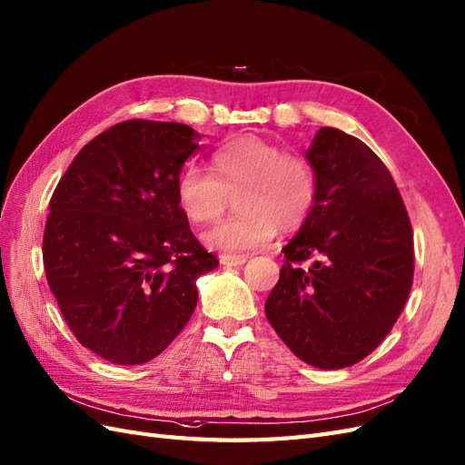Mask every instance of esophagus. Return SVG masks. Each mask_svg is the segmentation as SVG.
<instances>
[{
  "label": "esophagus",
  "instance_id": "obj_1",
  "mask_svg": "<svg viewBox=\"0 0 465 465\" xmlns=\"http://www.w3.org/2000/svg\"><path fill=\"white\" fill-rule=\"evenodd\" d=\"M247 261V257H232V255H222L220 257V262L223 264V267H242V264Z\"/></svg>",
  "mask_w": 465,
  "mask_h": 465
}]
</instances>
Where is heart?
Returning <instances> with one entry per match:
<instances>
[{"label":"heart","mask_w":465,"mask_h":465,"mask_svg":"<svg viewBox=\"0 0 465 465\" xmlns=\"http://www.w3.org/2000/svg\"><path fill=\"white\" fill-rule=\"evenodd\" d=\"M212 173L189 163L177 177L183 214L194 223L216 220L228 194L242 212L204 233L208 249L242 257L267 247L276 228L294 232L306 222L317 198V173L302 155L257 136H242L212 153Z\"/></svg>","instance_id":"1"}]
</instances>
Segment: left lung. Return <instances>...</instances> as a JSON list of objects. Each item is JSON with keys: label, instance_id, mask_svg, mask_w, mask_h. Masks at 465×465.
I'll list each match as a JSON object with an SVG mask.
<instances>
[{"label": "left lung", "instance_id": "1", "mask_svg": "<svg viewBox=\"0 0 465 465\" xmlns=\"http://www.w3.org/2000/svg\"><path fill=\"white\" fill-rule=\"evenodd\" d=\"M306 159L317 198L284 245L281 278L264 303L269 323L300 361L356 364L386 339L413 284V230L381 159L342 130H317ZM314 261L308 270L299 262Z\"/></svg>", "mask_w": 465, "mask_h": 465}]
</instances>
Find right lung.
Wrapping results in <instances>:
<instances>
[{
	"instance_id": "right-lung-1",
	"label": "right lung",
	"mask_w": 465,
	"mask_h": 465,
	"mask_svg": "<svg viewBox=\"0 0 465 465\" xmlns=\"http://www.w3.org/2000/svg\"><path fill=\"white\" fill-rule=\"evenodd\" d=\"M198 140L179 123L114 124L84 145L52 194L48 286L77 341L113 364L163 352L196 308V278L218 267L175 193Z\"/></svg>"
}]
</instances>
